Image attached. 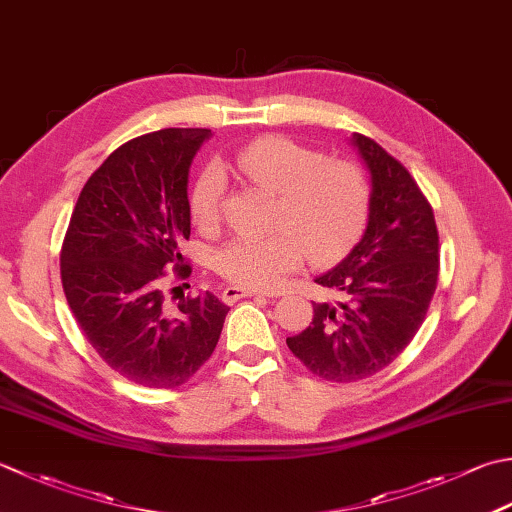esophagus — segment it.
Wrapping results in <instances>:
<instances>
[{
  "label": "esophagus",
  "mask_w": 512,
  "mask_h": 512,
  "mask_svg": "<svg viewBox=\"0 0 512 512\" xmlns=\"http://www.w3.org/2000/svg\"><path fill=\"white\" fill-rule=\"evenodd\" d=\"M259 295V290H253V288H242V286H226L224 293H222V299L226 304H235L239 302V299L244 297H255Z\"/></svg>",
  "instance_id": "34e87169"
}]
</instances>
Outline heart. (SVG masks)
<instances>
[{
  "instance_id": "obj_1",
  "label": "heart",
  "mask_w": 512,
  "mask_h": 512,
  "mask_svg": "<svg viewBox=\"0 0 512 512\" xmlns=\"http://www.w3.org/2000/svg\"><path fill=\"white\" fill-rule=\"evenodd\" d=\"M235 166L250 184L277 195L270 237H237L215 255V268L242 288H277L304 262L328 264L362 235L370 186L348 159H330L288 137L268 135L246 144ZM226 197L222 168L210 164L190 190V215L202 230L217 228Z\"/></svg>"
}]
</instances>
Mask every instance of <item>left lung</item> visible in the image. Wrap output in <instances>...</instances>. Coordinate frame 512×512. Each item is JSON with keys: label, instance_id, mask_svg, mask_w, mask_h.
Here are the masks:
<instances>
[{"label": "left lung", "instance_id": "1", "mask_svg": "<svg viewBox=\"0 0 512 512\" xmlns=\"http://www.w3.org/2000/svg\"><path fill=\"white\" fill-rule=\"evenodd\" d=\"M353 144L370 170L366 233L348 257L315 282L337 293L313 304V322L286 344L319 379L373 377L413 342L439 275L433 206L408 168L366 135Z\"/></svg>", "mask_w": 512, "mask_h": 512}]
</instances>
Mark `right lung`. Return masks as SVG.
Returning <instances> with one entry per match:
<instances>
[{
  "instance_id": "right-lung-1",
  "label": "right lung",
  "mask_w": 512,
  "mask_h": 512,
  "mask_svg": "<svg viewBox=\"0 0 512 512\" xmlns=\"http://www.w3.org/2000/svg\"><path fill=\"white\" fill-rule=\"evenodd\" d=\"M206 128H164L130 139L88 177L66 230L62 286L88 344L146 388L193 377L222 335L228 306L213 293L164 304V277L193 273L188 168Z\"/></svg>"
}]
</instances>
